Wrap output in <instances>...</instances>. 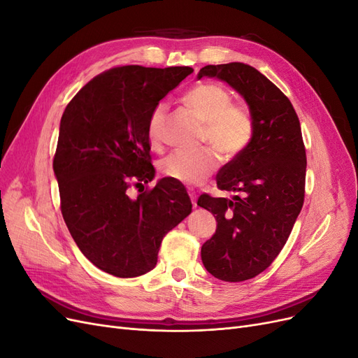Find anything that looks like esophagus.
<instances>
[{"mask_svg":"<svg viewBox=\"0 0 358 358\" xmlns=\"http://www.w3.org/2000/svg\"><path fill=\"white\" fill-rule=\"evenodd\" d=\"M189 197H191V201H192V206H194V208H197V200H196V192H194V191H189Z\"/></svg>","mask_w":358,"mask_h":358,"instance_id":"34e87169","label":"esophagus"}]
</instances>
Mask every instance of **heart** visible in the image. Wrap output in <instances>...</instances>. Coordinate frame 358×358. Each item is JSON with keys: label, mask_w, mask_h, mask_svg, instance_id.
Here are the masks:
<instances>
[{"label": "heart", "mask_w": 358, "mask_h": 358, "mask_svg": "<svg viewBox=\"0 0 358 358\" xmlns=\"http://www.w3.org/2000/svg\"><path fill=\"white\" fill-rule=\"evenodd\" d=\"M182 103L196 112L204 128L201 142L209 143L222 158L231 159L242 154L254 136L251 113L241 104L231 103V94L216 83H197L182 95ZM167 119L164 104H157L148 119V138L152 146L162 142V129ZM162 176L183 183L199 185L216 169L212 150L196 152L175 150L162 158L158 164Z\"/></svg>", "instance_id": "obj_1"}]
</instances>
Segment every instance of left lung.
Wrapping results in <instances>:
<instances>
[{"label":"left lung","mask_w":358,"mask_h":358,"mask_svg":"<svg viewBox=\"0 0 358 358\" xmlns=\"http://www.w3.org/2000/svg\"><path fill=\"white\" fill-rule=\"evenodd\" d=\"M216 78L239 92L254 121L242 154L216 176L233 199L204 194L197 201L216 220L201 246L206 270L225 282H242L266 270L287 243L305 200L306 150L291 101L264 74L242 62L203 67L197 78Z\"/></svg>","instance_id":"left-lung-1"}]
</instances>
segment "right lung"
<instances>
[{
  "mask_svg": "<svg viewBox=\"0 0 358 358\" xmlns=\"http://www.w3.org/2000/svg\"><path fill=\"white\" fill-rule=\"evenodd\" d=\"M191 67L124 66L104 71L74 95L61 117L53 171L61 212L82 254L103 272L136 278L157 264L171 229L191 213L185 187L155 178L148 119Z\"/></svg>",
  "mask_w": 358,
  "mask_h": 358,
  "instance_id": "right-lung-1",
  "label": "right lung"
}]
</instances>
